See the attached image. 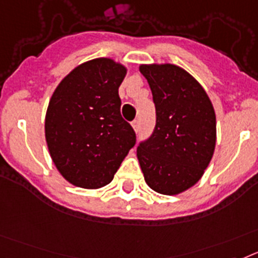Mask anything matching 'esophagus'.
<instances>
[{"label": "esophagus", "mask_w": 258, "mask_h": 258, "mask_svg": "<svg viewBox=\"0 0 258 258\" xmlns=\"http://www.w3.org/2000/svg\"><path fill=\"white\" fill-rule=\"evenodd\" d=\"M132 127H134V130H135L136 132L139 131V128H140V122H139V119H135V120H132Z\"/></svg>", "instance_id": "esophagus-1"}]
</instances>
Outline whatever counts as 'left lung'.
Masks as SVG:
<instances>
[{
	"mask_svg": "<svg viewBox=\"0 0 258 258\" xmlns=\"http://www.w3.org/2000/svg\"><path fill=\"white\" fill-rule=\"evenodd\" d=\"M156 106V126L140 142L138 158L145 182L176 195L199 182L216 147V114L207 92L175 64H143Z\"/></svg>",
	"mask_w": 258,
	"mask_h": 258,
	"instance_id": "obj_1",
	"label": "left lung"
}]
</instances>
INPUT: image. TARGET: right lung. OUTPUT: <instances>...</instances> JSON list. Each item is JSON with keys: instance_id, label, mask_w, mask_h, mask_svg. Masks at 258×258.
Here are the masks:
<instances>
[{"instance_id": "add662e5", "label": "right lung", "mask_w": 258, "mask_h": 258, "mask_svg": "<svg viewBox=\"0 0 258 258\" xmlns=\"http://www.w3.org/2000/svg\"><path fill=\"white\" fill-rule=\"evenodd\" d=\"M126 69L97 58L74 69L49 102L45 138L51 160L66 180L100 188L113 180L136 134L120 115L118 88Z\"/></svg>"}]
</instances>
